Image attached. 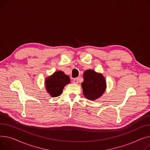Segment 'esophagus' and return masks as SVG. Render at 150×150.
Masks as SVG:
<instances>
[{
	"label": "esophagus",
	"instance_id": "esophagus-1",
	"mask_svg": "<svg viewBox=\"0 0 150 150\" xmlns=\"http://www.w3.org/2000/svg\"><path fill=\"white\" fill-rule=\"evenodd\" d=\"M79 82V79L78 78H76L73 80V83L75 84H77Z\"/></svg>",
	"mask_w": 150,
	"mask_h": 150
}]
</instances>
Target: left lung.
<instances>
[{
  "instance_id": "1",
  "label": "left lung",
  "mask_w": 150,
  "mask_h": 150,
  "mask_svg": "<svg viewBox=\"0 0 150 150\" xmlns=\"http://www.w3.org/2000/svg\"><path fill=\"white\" fill-rule=\"evenodd\" d=\"M83 93L89 100H96L103 94L106 89V81L102 74L93 69H87L83 73V82L82 83Z\"/></svg>"
}]
</instances>
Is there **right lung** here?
Masks as SVG:
<instances>
[{"mask_svg":"<svg viewBox=\"0 0 150 150\" xmlns=\"http://www.w3.org/2000/svg\"><path fill=\"white\" fill-rule=\"evenodd\" d=\"M68 76L62 71H57L45 79V88L51 97H57L62 93L64 86L69 83Z\"/></svg>","mask_w":150,"mask_h":150,"instance_id":"obj_1","label":"right lung"}]
</instances>
